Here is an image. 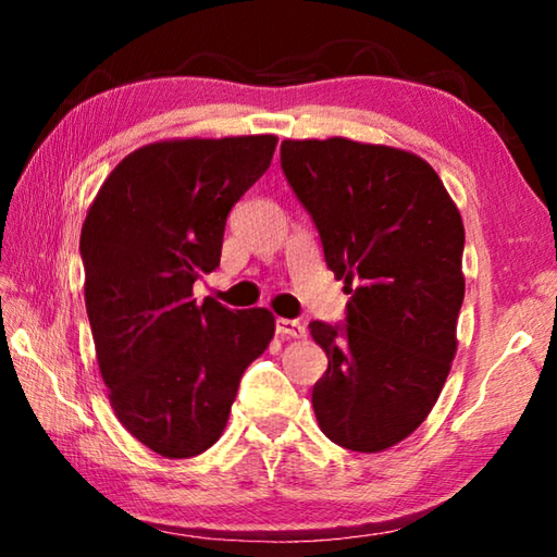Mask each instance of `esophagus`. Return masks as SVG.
<instances>
[{
	"instance_id": "obj_1",
	"label": "esophagus",
	"mask_w": 557,
	"mask_h": 557,
	"mask_svg": "<svg viewBox=\"0 0 557 557\" xmlns=\"http://www.w3.org/2000/svg\"><path fill=\"white\" fill-rule=\"evenodd\" d=\"M277 334L287 336V338H305L307 336V326L297 322V319H277Z\"/></svg>"
}]
</instances>
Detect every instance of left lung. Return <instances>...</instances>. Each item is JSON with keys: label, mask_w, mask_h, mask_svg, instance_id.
<instances>
[{"label": "left lung", "mask_w": 557, "mask_h": 557, "mask_svg": "<svg viewBox=\"0 0 557 557\" xmlns=\"http://www.w3.org/2000/svg\"><path fill=\"white\" fill-rule=\"evenodd\" d=\"M280 164L351 295L344 324H309L329 358L312 391L319 428L383 451L422 425L457 354L461 215L435 169L395 147L285 139Z\"/></svg>", "instance_id": "left-lung-1"}]
</instances>
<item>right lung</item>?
I'll return each mask as SVG.
<instances>
[{"mask_svg": "<svg viewBox=\"0 0 557 557\" xmlns=\"http://www.w3.org/2000/svg\"><path fill=\"white\" fill-rule=\"evenodd\" d=\"M275 145V135L147 145L112 169L83 223L86 309L110 405L162 457H196L221 437L245 369L275 334L268 309L191 297L219 268L225 219Z\"/></svg>", "mask_w": 557, "mask_h": 557, "instance_id": "1", "label": "right lung"}]
</instances>
